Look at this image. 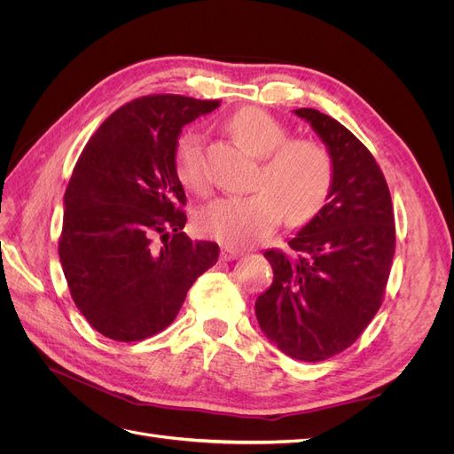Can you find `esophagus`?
<instances>
[{
	"mask_svg": "<svg viewBox=\"0 0 454 454\" xmlns=\"http://www.w3.org/2000/svg\"><path fill=\"white\" fill-rule=\"evenodd\" d=\"M240 255H242V252L237 250V248H231V246H223V248H222V259L223 261H232V259H237Z\"/></svg>",
	"mask_w": 454,
	"mask_h": 454,
	"instance_id": "esophagus-1",
	"label": "esophagus"
}]
</instances>
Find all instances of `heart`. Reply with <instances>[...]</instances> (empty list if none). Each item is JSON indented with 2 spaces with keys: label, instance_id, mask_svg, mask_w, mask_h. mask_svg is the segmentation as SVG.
Wrapping results in <instances>:
<instances>
[{
  "label": "heart",
  "instance_id": "obj_1",
  "mask_svg": "<svg viewBox=\"0 0 454 454\" xmlns=\"http://www.w3.org/2000/svg\"><path fill=\"white\" fill-rule=\"evenodd\" d=\"M227 129L246 151L261 157L257 191L223 197L200 210L199 229L227 246H250L267 239L286 214L292 225H303L322 210L333 182L332 157L318 142L287 140V129L265 109L244 107L227 121ZM177 180L193 193L208 189L202 140L185 132L176 142Z\"/></svg>",
  "mask_w": 454,
  "mask_h": 454
}]
</instances>
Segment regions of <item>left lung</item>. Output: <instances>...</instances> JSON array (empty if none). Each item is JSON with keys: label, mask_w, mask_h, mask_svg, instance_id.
<instances>
[{"label": "left lung", "mask_w": 454, "mask_h": 454, "mask_svg": "<svg viewBox=\"0 0 454 454\" xmlns=\"http://www.w3.org/2000/svg\"><path fill=\"white\" fill-rule=\"evenodd\" d=\"M333 164L327 202L287 242L265 252L274 280L255 301L261 332L284 354L322 362L348 348L380 309L395 250L394 210L375 157L318 109L301 107Z\"/></svg>", "instance_id": "1"}]
</instances>
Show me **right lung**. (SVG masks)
Wrapping results in <instances>:
<instances>
[{"mask_svg": "<svg viewBox=\"0 0 454 454\" xmlns=\"http://www.w3.org/2000/svg\"><path fill=\"white\" fill-rule=\"evenodd\" d=\"M219 100L149 94L109 115L64 195L59 255L74 303L119 342L162 332L189 287L215 265V242L191 240L174 149L187 122Z\"/></svg>", "mask_w": 454, "mask_h": 454, "instance_id": "add662e5", "label": "right lung"}]
</instances>
